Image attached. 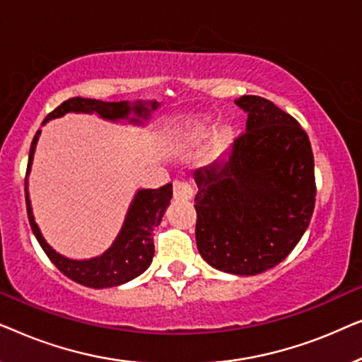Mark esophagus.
Instances as JSON below:
<instances>
[{
	"mask_svg": "<svg viewBox=\"0 0 362 362\" xmlns=\"http://www.w3.org/2000/svg\"><path fill=\"white\" fill-rule=\"evenodd\" d=\"M173 192H175V199L177 201H189L192 197V187L186 181H175Z\"/></svg>",
	"mask_w": 362,
	"mask_h": 362,
	"instance_id": "34e87169",
	"label": "esophagus"
}]
</instances>
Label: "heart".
<instances>
[{
  "label": "heart",
  "mask_w": 362,
  "mask_h": 362,
  "mask_svg": "<svg viewBox=\"0 0 362 362\" xmlns=\"http://www.w3.org/2000/svg\"><path fill=\"white\" fill-rule=\"evenodd\" d=\"M196 130H201V123L196 122Z\"/></svg>",
  "instance_id": "obj_1"
}]
</instances>
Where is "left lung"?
<instances>
[{
    "label": "left lung",
    "mask_w": 362,
    "mask_h": 362,
    "mask_svg": "<svg viewBox=\"0 0 362 362\" xmlns=\"http://www.w3.org/2000/svg\"><path fill=\"white\" fill-rule=\"evenodd\" d=\"M245 133L224 156L194 171L196 244L202 259L232 275L279 265L308 229L315 209V161L303 128L274 102L235 100Z\"/></svg>",
    "instance_id": "obj_1"
}]
</instances>
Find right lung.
<instances>
[{
  "label": "right lung",
  "instance_id": "right-lung-1",
  "mask_svg": "<svg viewBox=\"0 0 362 362\" xmlns=\"http://www.w3.org/2000/svg\"><path fill=\"white\" fill-rule=\"evenodd\" d=\"M161 103L156 100H136V102H102L95 98L74 97L61 103L56 110H52L42 122V127L49 120L61 118L66 113H95L102 120L128 125L145 127L151 112H155ZM41 136V130H37L36 136L29 150V161L26 171V207L31 229L36 235L39 245L46 252L54 265L69 279L77 281L90 288H110L127 284L138 275H141L151 265L155 255V244H153V229L160 226L165 212L170 206L173 197V186L166 185L158 189H138L133 196L128 207L125 221L115 240L103 254L92 257V259H69L59 254L44 239L41 229L34 219L31 199L28 191V176L31 173L34 151H36L37 140Z\"/></svg>",
  "mask_w": 362,
  "mask_h": 362
}]
</instances>
